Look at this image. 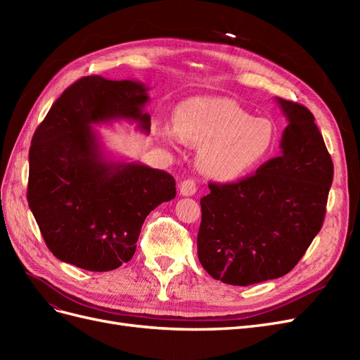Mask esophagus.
<instances>
[{"label":"esophagus","mask_w":360,"mask_h":360,"mask_svg":"<svg viewBox=\"0 0 360 360\" xmlns=\"http://www.w3.org/2000/svg\"><path fill=\"white\" fill-rule=\"evenodd\" d=\"M197 192V183L193 180H183L180 183V195L183 197H192Z\"/></svg>","instance_id":"34e87169"}]
</instances>
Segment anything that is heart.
Masks as SVG:
<instances>
[{
    "mask_svg": "<svg viewBox=\"0 0 360 360\" xmlns=\"http://www.w3.org/2000/svg\"><path fill=\"white\" fill-rule=\"evenodd\" d=\"M174 129L163 126L158 138L172 144L177 135L200 147V171L216 181H236L263 163L276 144V127L264 117H252L226 97H192L174 110Z\"/></svg>",
    "mask_w": 360,
    "mask_h": 360,
    "instance_id": "heart-1",
    "label": "heart"
}]
</instances>
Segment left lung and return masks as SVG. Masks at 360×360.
<instances>
[{"label": "left lung", "instance_id": "left-lung-1", "mask_svg": "<svg viewBox=\"0 0 360 360\" xmlns=\"http://www.w3.org/2000/svg\"><path fill=\"white\" fill-rule=\"evenodd\" d=\"M281 155L248 179L210 183L201 198L198 258L212 278L252 285L287 275L323 225L333 163L307 108L276 97Z\"/></svg>", "mask_w": 360, "mask_h": 360}]
</instances>
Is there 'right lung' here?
<instances>
[{
	"mask_svg": "<svg viewBox=\"0 0 360 360\" xmlns=\"http://www.w3.org/2000/svg\"><path fill=\"white\" fill-rule=\"evenodd\" d=\"M148 86L85 76L51 106L30 147L28 205L58 259L90 271L130 261L146 217L176 198L171 174L112 158L96 126L127 122L150 134Z\"/></svg>",
	"mask_w": 360,
	"mask_h": 360,
	"instance_id": "right-lung-1",
	"label": "right lung"
}]
</instances>
